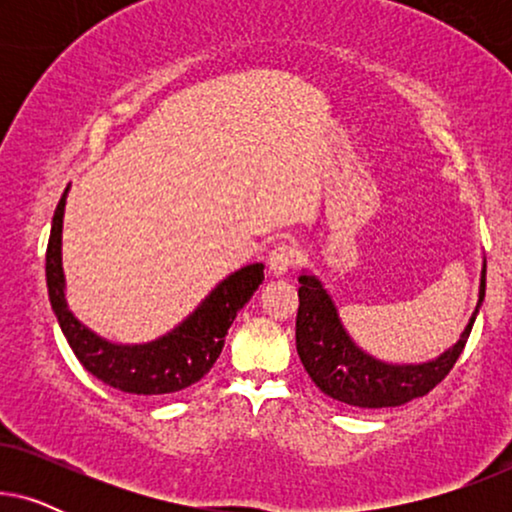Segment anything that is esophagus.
Segmentation results:
<instances>
[{
    "instance_id": "obj_1",
    "label": "esophagus",
    "mask_w": 512,
    "mask_h": 512,
    "mask_svg": "<svg viewBox=\"0 0 512 512\" xmlns=\"http://www.w3.org/2000/svg\"><path fill=\"white\" fill-rule=\"evenodd\" d=\"M268 270L272 275H284L296 265V247L291 242H277L275 247L268 251Z\"/></svg>"
}]
</instances>
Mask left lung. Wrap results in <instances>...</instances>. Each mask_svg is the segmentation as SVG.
<instances>
[{
    "label": "left lung",
    "instance_id": "obj_1",
    "mask_svg": "<svg viewBox=\"0 0 512 512\" xmlns=\"http://www.w3.org/2000/svg\"><path fill=\"white\" fill-rule=\"evenodd\" d=\"M298 282L296 349L312 382L326 396L354 408H396L412 398L426 396L450 375L464 352L473 321L485 300L487 268H482L478 307L457 345L440 354L436 361L419 363V366H391L361 352L342 328L333 300L319 279L300 275Z\"/></svg>",
    "mask_w": 512,
    "mask_h": 512
}]
</instances>
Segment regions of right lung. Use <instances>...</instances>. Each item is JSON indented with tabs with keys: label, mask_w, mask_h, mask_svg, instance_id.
Segmentation results:
<instances>
[{
	"label": "right lung",
	"mask_w": 512,
	"mask_h": 512,
	"mask_svg": "<svg viewBox=\"0 0 512 512\" xmlns=\"http://www.w3.org/2000/svg\"><path fill=\"white\" fill-rule=\"evenodd\" d=\"M62 212H65V193L55 207L51 237H48L46 284L58 324L83 368L109 387L137 396L174 394L202 380L219 359L237 312L254 296L258 284H263V263L247 265L223 279L184 324L163 338L135 347L111 345L81 326L67 310L60 258Z\"/></svg>",
	"instance_id": "1"
}]
</instances>
